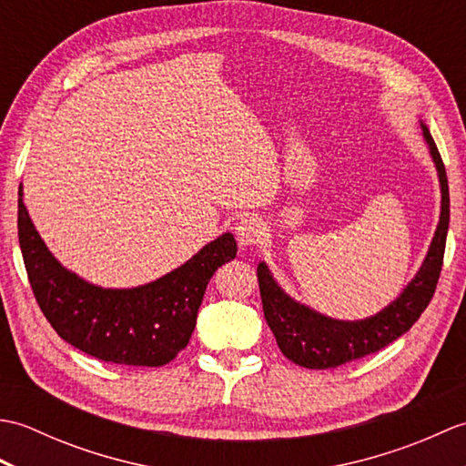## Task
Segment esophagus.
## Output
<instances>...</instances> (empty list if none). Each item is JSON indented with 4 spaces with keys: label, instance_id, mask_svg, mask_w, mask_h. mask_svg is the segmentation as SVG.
Masks as SVG:
<instances>
[{
    "label": "esophagus",
    "instance_id": "obj_1",
    "mask_svg": "<svg viewBox=\"0 0 466 466\" xmlns=\"http://www.w3.org/2000/svg\"><path fill=\"white\" fill-rule=\"evenodd\" d=\"M236 236L242 246L260 244L264 238V224L256 216H244L236 224Z\"/></svg>",
    "mask_w": 466,
    "mask_h": 466
}]
</instances>
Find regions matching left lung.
<instances>
[{"mask_svg": "<svg viewBox=\"0 0 466 466\" xmlns=\"http://www.w3.org/2000/svg\"><path fill=\"white\" fill-rule=\"evenodd\" d=\"M422 126V136L429 144L432 162L437 166L441 182V220L431 242L420 270L407 284L397 300L364 320H336L296 302L286 294L264 262L258 264V286L262 296L264 319L276 336L279 349L286 359L304 369L326 370L352 362L362 356L379 352L410 330L427 309L442 268L444 244L449 232V180L439 147L434 144L429 127Z\"/></svg>", "mask_w": 466, "mask_h": 466, "instance_id": "obj_1", "label": "left lung"}]
</instances>
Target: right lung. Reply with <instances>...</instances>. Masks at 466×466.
<instances>
[{
    "mask_svg": "<svg viewBox=\"0 0 466 466\" xmlns=\"http://www.w3.org/2000/svg\"><path fill=\"white\" fill-rule=\"evenodd\" d=\"M19 186L17 236L35 300L62 339L104 362L162 366L184 350L206 286L236 258L232 234L206 244L180 268L137 289H102L66 270L29 218Z\"/></svg>",
    "mask_w": 466,
    "mask_h": 466,
    "instance_id": "right-lung-1",
    "label": "right lung"
}]
</instances>
